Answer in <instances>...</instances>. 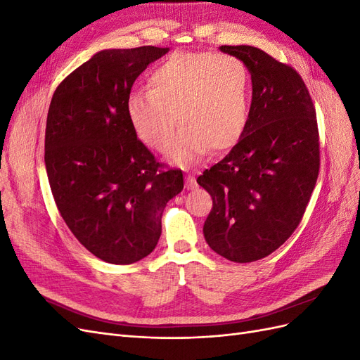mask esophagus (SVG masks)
Here are the masks:
<instances>
[{
  "label": "esophagus",
  "mask_w": 360,
  "mask_h": 360,
  "mask_svg": "<svg viewBox=\"0 0 360 360\" xmlns=\"http://www.w3.org/2000/svg\"><path fill=\"white\" fill-rule=\"evenodd\" d=\"M186 188L191 189V191L197 188V180H195L192 174H188V176H186Z\"/></svg>",
  "instance_id": "esophagus-1"
}]
</instances>
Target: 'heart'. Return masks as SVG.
I'll use <instances>...</instances> for the list:
<instances>
[{"label":"heart","mask_w":360,"mask_h":360,"mask_svg":"<svg viewBox=\"0 0 360 360\" xmlns=\"http://www.w3.org/2000/svg\"><path fill=\"white\" fill-rule=\"evenodd\" d=\"M250 81L245 64L226 53L176 52L148 76V91L127 97L126 114L135 135L165 151L181 124L169 159L188 165L209 148H231L248 126Z\"/></svg>","instance_id":"heart-1"}]
</instances>
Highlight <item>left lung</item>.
<instances>
[{
	"label": "left lung",
	"mask_w": 360,
	"mask_h": 360,
	"mask_svg": "<svg viewBox=\"0 0 360 360\" xmlns=\"http://www.w3.org/2000/svg\"><path fill=\"white\" fill-rule=\"evenodd\" d=\"M252 79L248 126L197 179L210 193L205 242L234 263L270 255L300 224L320 169L317 115L300 75L254 46H221Z\"/></svg>",
	"instance_id": "left-lung-1"
}]
</instances>
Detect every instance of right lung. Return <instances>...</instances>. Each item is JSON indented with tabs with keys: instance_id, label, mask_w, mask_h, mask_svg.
I'll return each mask as SVG.
<instances>
[{
	"instance_id": "add662e5",
	"label": "right lung",
	"mask_w": 360,
	"mask_h": 360,
	"mask_svg": "<svg viewBox=\"0 0 360 360\" xmlns=\"http://www.w3.org/2000/svg\"><path fill=\"white\" fill-rule=\"evenodd\" d=\"M168 48L94 53L57 86L46 118L45 165L61 217L79 243L111 264L147 257L167 202L183 189L181 169H163L126 114L148 64Z\"/></svg>"
}]
</instances>
